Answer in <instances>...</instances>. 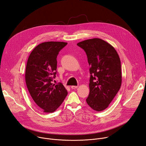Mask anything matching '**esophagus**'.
<instances>
[{"instance_id":"esophagus-1","label":"esophagus","mask_w":146,"mask_h":146,"mask_svg":"<svg viewBox=\"0 0 146 146\" xmlns=\"http://www.w3.org/2000/svg\"><path fill=\"white\" fill-rule=\"evenodd\" d=\"M77 87H78V86H71V88H72V89H77Z\"/></svg>"}]
</instances>
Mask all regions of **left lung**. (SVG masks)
<instances>
[{
	"label": "left lung",
	"mask_w": 146,
	"mask_h": 146,
	"mask_svg": "<svg viewBox=\"0 0 146 146\" xmlns=\"http://www.w3.org/2000/svg\"><path fill=\"white\" fill-rule=\"evenodd\" d=\"M77 45L85 51L90 66V93L86 102L95 111L108 108L121 84V62L115 48L99 38Z\"/></svg>",
	"instance_id": "obj_1"
}]
</instances>
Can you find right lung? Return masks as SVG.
I'll use <instances>...</instances> for the list:
<instances>
[{"label": "right lung", "mask_w": 146, "mask_h": 146, "mask_svg": "<svg viewBox=\"0 0 146 146\" xmlns=\"http://www.w3.org/2000/svg\"><path fill=\"white\" fill-rule=\"evenodd\" d=\"M67 44L46 42L37 45L28 58L25 80L35 103L44 113H53L62 104L67 94L62 83H52L56 77L57 56Z\"/></svg>", "instance_id": "obj_1"}]
</instances>
